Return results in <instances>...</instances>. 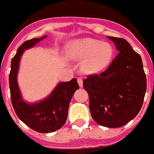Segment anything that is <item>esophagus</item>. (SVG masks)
I'll list each match as a JSON object with an SVG mask.
<instances>
[{
    "label": "esophagus",
    "mask_w": 154,
    "mask_h": 154,
    "mask_svg": "<svg viewBox=\"0 0 154 154\" xmlns=\"http://www.w3.org/2000/svg\"><path fill=\"white\" fill-rule=\"evenodd\" d=\"M77 81H78V83L79 85V87H83V79L82 78H78L77 79Z\"/></svg>",
    "instance_id": "esophagus-1"
}]
</instances>
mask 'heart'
<instances>
[{
    "label": "heart",
    "mask_w": 154,
    "mask_h": 154,
    "mask_svg": "<svg viewBox=\"0 0 154 154\" xmlns=\"http://www.w3.org/2000/svg\"><path fill=\"white\" fill-rule=\"evenodd\" d=\"M66 56L71 60H83L80 69L87 75L104 71L114 57V48L109 43L101 42L92 38L71 40L66 45Z\"/></svg>",
    "instance_id": "b5f03b06"
}]
</instances>
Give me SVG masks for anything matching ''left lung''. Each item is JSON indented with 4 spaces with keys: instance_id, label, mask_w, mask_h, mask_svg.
I'll list each match as a JSON object with an SVG mask.
<instances>
[{
    "instance_id": "obj_1",
    "label": "left lung",
    "mask_w": 154,
    "mask_h": 154,
    "mask_svg": "<svg viewBox=\"0 0 154 154\" xmlns=\"http://www.w3.org/2000/svg\"><path fill=\"white\" fill-rule=\"evenodd\" d=\"M119 54L100 75H89L83 87L89 95L91 114L98 125L118 128L139 113L146 91L142 60L125 39L107 36Z\"/></svg>"
}]
</instances>
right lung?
Masks as SVG:
<instances>
[{"label":"right lung","instance_id":"right-lung-1","mask_svg":"<svg viewBox=\"0 0 154 154\" xmlns=\"http://www.w3.org/2000/svg\"><path fill=\"white\" fill-rule=\"evenodd\" d=\"M45 38L47 35L23 43L12 59L9 74L11 101L16 114L28 127L40 133L54 132L64 125L71 98L79 88L77 79L74 78L68 82L58 83L51 94L41 101L28 103L24 100L17 83L20 59L25 50L33 48Z\"/></svg>","mask_w":154,"mask_h":154}]
</instances>
